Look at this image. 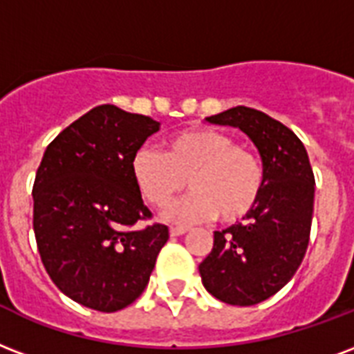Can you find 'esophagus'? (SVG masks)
Listing matches in <instances>:
<instances>
[{
  "label": "esophagus",
  "mask_w": 354,
  "mask_h": 354,
  "mask_svg": "<svg viewBox=\"0 0 354 354\" xmlns=\"http://www.w3.org/2000/svg\"><path fill=\"white\" fill-rule=\"evenodd\" d=\"M187 232V228H183V226H172L171 228V236L176 237V236H183Z\"/></svg>",
  "instance_id": "esophagus-1"
}]
</instances>
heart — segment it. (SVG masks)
I'll return each mask as SVG.
<instances>
[{
	"instance_id": "b5f03b06",
	"label": "heart",
	"mask_w": 354,
	"mask_h": 354,
	"mask_svg": "<svg viewBox=\"0 0 354 354\" xmlns=\"http://www.w3.org/2000/svg\"><path fill=\"white\" fill-rule=\"evenodd\" d=\"M131 176L142 198L156 207L167 206L187 180L191 193L163 212V219L176 225L213 215L226 223L241 219L263 187L258 153L213 128L183 129L167 139L163 152L141 147L131 158Z\"/></svg>"
}]
</instances>
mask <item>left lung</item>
<instances>
[{
	"label": "left lung",
	"mask_w": 354,
	"mask_h": 354,
	"mask_svg": "<svg viewBox=\"0 0 354 354\" xmlns=\"http://www.w3.org/2000/svg\"><path fill=\"white\" fill-rule=\"evenodd\" d=\"M239 128L263 163V187L243 223L213 234V249L198 266L215 299L252 306L280 291L301 266L310 239L315 180L308 153L290 128L245 105L206 118Z\"/></svg>",
	"instance_id": "8db88e82"
}]
</instances>
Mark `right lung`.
Listing matches in <instances>:
<instances>
[{
  "mask_svg": "<svg viewBox=\"0 0 354 354\" xmlns=\"http://www.w3.org/2000/svg\"><path fill=\"white\" fill-rule=\"evenodd\" d=\"M159 122L98 105L50 142L33 185V230L53 284L98 312L126 308L147 288L165 225L150 217L131 158Z\"/></svg>",
  "mask_w": 354,
  "mask_h": 354,
  "instance_id": "obj_1",
  "label": "right lung"
}]
</instances>
